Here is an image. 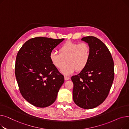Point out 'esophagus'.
Returning a JSON list of instances; mask_svg holds the SVG:
<instances>
[{
    "mask_svg": "<svg viewBox=\"0 0 129 129\" xmlns=\"http://www.w3.org/2000/svg\"><path fill=\"white\" fill-rule=\"evenodd\" d=\"M64 79H65V80H67L70 79V77H68V76H64Z\"/></svg>",
    "mask_w": 129,
    "mask_h": 129,
    "instance_id": "34e87169",
    "label": "esophagus"
}]
</instances>
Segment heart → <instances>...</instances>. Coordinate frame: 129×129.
<instances>
[{"mask_svg":"<svg viewBox=\"0 0 129 129\" xmlns=\"http://www.w3.org/2000/svg\"><path fill=\"white\" fill-rule=\"evenodd\" d=\"M58 53L52 52L50 55L52 64L65 75H69L76 71H82L88 64L91 56L89 45L86 43L67 41L61 45Z\"/></svg>","mask_w":129,"mask_h":129,"instance_id":"heart-1","label":"heart"}]
</instances>
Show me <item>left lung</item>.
<instances>
[{
  "instance_id": "1",
  "label": "left lung",
  "mask_w": 129,
  "mask_h": 129,
  "mask_svg": "<svg viewBox=\"0 0 129 129\" xmlns=\"http://www.w3.org/2000/svg\"><path fill=\"white\" fill-rule=\"evenodd\" d=\"M82 40L90 46L91 56L85 68L73 76L74 103L85 109L96 108L107 97L114 79V63L106 45L99 39L88 36Z\"/></svg>"
}]
</instances>
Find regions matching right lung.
Here are the masks:
<instances>
[{
	"mask_svg": "<svg viewBox=\"0 0 129 129\" xmlns=\"http://www.w3.org/2000/svg\"><path fill=\"white\" fill-rule=\"evenodd\" d=\"M64 39L36 37L22 46L17 54L15 75L22 97L39 108L51 105L64 82V76L51 63L52 50Z\"/></svg>",
	"mask_w": 129,
	"mask_h": 129,
	"instance_id": "obj_1",
	"label": "right lung"
}]
</instances>
